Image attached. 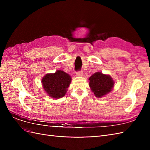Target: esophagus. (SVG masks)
Returning <instances> with one entry per match:
<instances>
[{"label": "esophagus", "mask_w": 150, "mask_h": 150, "mask_svg": "<svg viewBox=\"0 0 150 150\" xmlns=\"http://www.w3.org/2000/svg\"><path fill=\"white\" fill-rule=\"evenodd\" d=\"M76 74L78 75V76H82L83 73L82 71H78V72H76Z\"/></svg>", "instance_id": "1"}]
</instances>
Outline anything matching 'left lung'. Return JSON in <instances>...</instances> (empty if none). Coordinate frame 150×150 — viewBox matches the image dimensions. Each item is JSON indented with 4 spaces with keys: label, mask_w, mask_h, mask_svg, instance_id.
<instances>
[{
    "label": "left lung",
    "mask_w": 150,
    "mask_h": 150,
    "mask_svg": "<svg viewBox=\"0 0 150 150\" xmlns=\"http://www.w3.org/2000/svg\"><path fill=\"white\" fill-rule=\"evenodd\" d=\"M89 87L95 96L101 98L110 93L114 86L115 81L110 75L97 72L89 78Z\"/></svg>",
    "instance_id": "8db88e82"
}]
</instances>
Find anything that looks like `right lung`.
<instances>
[{"label": "right lung", "mask_w": 150, "mask_h": 150, "mask_svg": "<svg viewBox=\"0 0 150 150\" xmlns=\"http://www.w3.org/2000/svg\"><path fill=\"white\" fill-rule=\"evenodd\" d=\"M71 79L66 72L59 70L45 75L41 82L44 89L50 97L59 99L65 96Z\"/></svg>", "instance_id": "right-lung-1"}]
</instances>
